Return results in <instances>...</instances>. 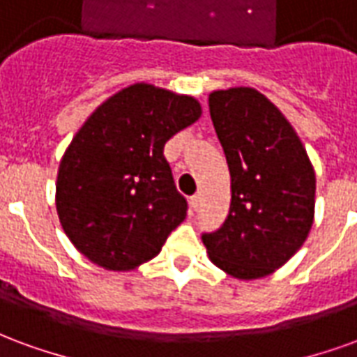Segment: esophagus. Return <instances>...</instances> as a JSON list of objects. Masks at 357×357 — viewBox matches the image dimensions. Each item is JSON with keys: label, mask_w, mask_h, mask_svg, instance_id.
<instances>
[{"label": "esophagus", "mask_w": 357, "mask_h": 357, "mask_svg": "<svg viewBox=\"0 0 357 357\" xmlns=\"http://www.w3.org/2000/svg\"><path fill=\"white\" fill-rule=\"evenodd\" d=\"M199 206H201V195L197 193L191 197V208L193 210H199Z\"/></svg>", "instance_id": "1"}]
</instances>
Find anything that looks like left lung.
<instances>
[{
	"label": "left lung",
	"instance_id": "obj_1",
	"mask_svg": "<svg viewBox=\"0 0 357 357\" xmlns=\"http://www.w3.org/2000/svg\"><path fill=\"white\" fill-rule=\"evenodd\" d=\"M210 118L231 174V206L202 233L210 260L237 279L281 268L314 224L315 174L287 118L250 88L214 91Z\"/></svg>",
	"mask_w": 357,
	"mask_h": 357
}]
</instances>
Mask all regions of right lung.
Listing matches in <instances>:
<instances>
[{"label": "right lung", "instance_id": "add662e5", "mask_svg": "<svg viewBox=\"0 0 357 357\" xmlns=\"http://www.w3.org/2000/svg\"><path fill=\"white\" fill-rule=\"evenodd\" d=\"M199 116L193 97L135 84L82 126L59 166L57 212L88 260L126 271L160 252L187 214L164 145Z\"/></svg>", "mask_w": 357, "mask_h": 357}]
</instances>
